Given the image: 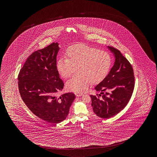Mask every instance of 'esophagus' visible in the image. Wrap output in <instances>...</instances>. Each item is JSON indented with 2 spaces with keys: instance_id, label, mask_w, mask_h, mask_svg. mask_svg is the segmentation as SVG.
Here are the masks:
<instances>
[{
  "instance_id": "34e87169",
  "label": "esophagus",
  "mask_w": 157,
  "mask_h": 157,
  "mask_svg": "<svg viewBox=\"0 0 157 157\" xmlns=\"http://www.w3.org/2000/svg\"><path fill=\"white\" fill-rule=\"evenodd\" d=\"M75 95H76V97H81V96H82V95H83V94L75 93Z\"/></svg>"
}]
</instances>
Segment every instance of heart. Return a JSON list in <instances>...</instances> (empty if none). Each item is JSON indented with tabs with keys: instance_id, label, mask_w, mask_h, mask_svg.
Returning <instances> with one entry per match:
<instances>
[{
	"instance_id": "b5f03b06",
	"label": "heart",
	"mask_w": 157,
	"mask_h": 157,
	"mask_svg": "<svg viewBox=\"0 0 157 157\" xmlns=\"http://www.w3.org/2000/svg\"><path fill=\"white\" fill-rule=\"evenodd\" d=\"M66 57H60L57 62V70L64 78L71 76L77 69L78 75L68 80L67 89L77 93L86 91L91 82L99 83L107 76L112 60L106 52L85 45L69 48Z\"/></svg>"
}]
</instances>
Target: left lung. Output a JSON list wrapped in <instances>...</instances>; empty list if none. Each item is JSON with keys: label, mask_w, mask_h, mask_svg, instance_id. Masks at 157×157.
I'll use <instances>...</instances> for the list:
<instances>
[{"label": "left lung", "mask_w": 157, "mask_h": 157, "mask_svg": "<svg viewBox=\"0 0 157 157\" xmlns=\"http://www.w3.org/2000/svg\"><path fill=\"white\" fill-rule=\"evenodd\" d=\"M108 48L114 55V64L105 78L95 87L103 95L101 98L99 97L101 94L90 95L94 112L102 118H109L122 110L130 99L135 86L130 63L117 49Z\"/></svg>", "instance_id": "obj_1"}]
</instances>
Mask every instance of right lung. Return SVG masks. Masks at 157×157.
Masks as SVG:
<instances>
[{
  "label": "right lung",
  "mask_w": 157,
  "mask_h": 157,
  "mask_svg": "<svg viewBox=\"0 0 157 157\" xmlns=\"http://www.w3.org/2000/svg\"><path fill=\"white\" fill-rule=\"evenodd\" d=\"M58 45L53 43L34 52L18 76L19 91L27 107L37 117L53 124L67 118L75 98L72 93L56 97L64 86L57 70Z\"/></svg>",
  "instance_id": "right-lung-1"
}]
</instances>
